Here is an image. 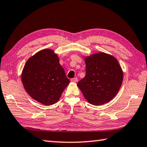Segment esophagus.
Masks as SVG:
<instances>
[{"label": "esophagus", "instance_id": "obj_1", "mask_svg": "<svg viewBox=\"0 0 147 147\" xmlns=\"http://www.w3.org/2000/svg\"><path fill=\"white\" fill-rule=\"evenodd\" d=\"M77 81H78V78H74L71 79V82H77Z\"/></svg>", "mask_w": 147, "mask_h": 147}]
</instances>
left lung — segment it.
Here are the masks:
<instances>
[{"mask_svg":"<svg viewBox=\"0 0 147 147\" xmlns=\"http://www.w3.org/2000/svg\"><path fill=\"white\" fill-rule=\"evenodd\" d=\"M85 60L86 74L78 82V87L92 105L109 102L118 93L123 78L118 60L104 53L92 55Z\"/></svg>","mask_w":147,"mask_h":147,"instance_id":"obj_1","label":"left lung"}]
</instances>
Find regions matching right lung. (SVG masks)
Segmentation results:
<instances>
[{"mask_svg":"<svg viewBox=\"0 0 147 147\" xmlns=\"http://www.w3.org/2000/svg\"><path fill=\"white\" fill-rule=\"evenodd\" d=\"M22 81L28 94L46 105L57 102L70 82L57 55L49 49L36 53L27 61Z\"/></svg>","mask_w":147,"mask_h":147,"instance_id":"right-lung-1","label":"right lung"}]
</instances>
